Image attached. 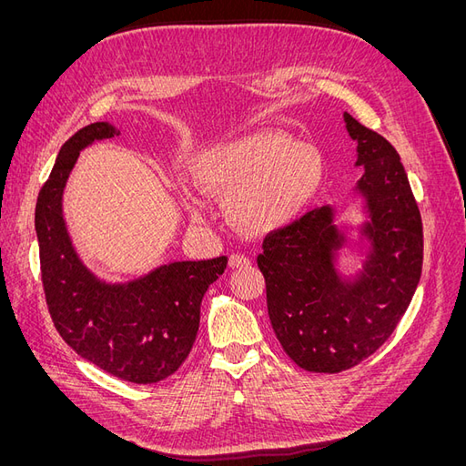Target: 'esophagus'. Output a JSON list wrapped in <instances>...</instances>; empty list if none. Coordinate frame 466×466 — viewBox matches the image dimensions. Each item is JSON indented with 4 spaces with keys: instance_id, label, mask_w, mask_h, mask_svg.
<instances>
[{
    "instance_id": "obj_1",
    "label": "esophagus",
    "mask_w": 466,
    "mask_h": 466,
    "mask_svg": "<svg viewBox=\"0 0 466 466\" xmlns=\"http://www.w3.org/2000/svg\"><path fill=\"white\" fill-rule=\"evenodd\" d=\"M229 266L231 268H248L250 258L245 255H238V252H233V255L229 257Z\"/></svg>"
}]
</instances>
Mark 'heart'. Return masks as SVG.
<instances>
[{
	"mask_svg": "<svg viewBox=\"0 0 466 466\" xmlns=\"http://www.w3.org/2000/svg\"><path fill=\"white\" fill-rule=\"evenodd\" d=\"M192 177L204 194L229 198V214L248 233L284 228L315 198L324 165L317 147L262 128L204 149ZM194 216L202 208L192 202Z\"/></svg>",
	"mask_w": 466,
	"mask_h": 466,
	"instance_id": "b5f03b06",
	"label": "heart"
}]
</instances>
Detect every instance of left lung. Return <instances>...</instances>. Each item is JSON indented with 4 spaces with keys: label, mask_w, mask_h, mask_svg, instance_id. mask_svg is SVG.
<instances>
[{
    "label": "left lung",
    "mask_w": 466,
    "mask_h": 466,
    "mask_svg": "<svg viewBox=\"0 0 466 466\" xmlns=\"http://www.w3.org/2000/svg\"><path fill=\"white\" fill-rule=\"evenodd\" d=\"M344 120L371 218L361 229L371 243L363 272L354 281L336 274L334 250L346 238L329 206L268 233L257 258L276 338L313 373H340L375 354L410 305L424 262L421 216L397 149L348 112Z\"/></svg>",
    "instance_id": "obj_1"
}]
</instances>
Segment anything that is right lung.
I'll list each match as a JSON object with an SVG mask.
<instances>
[{"label":"right lung","instance_id":"1","mask_svg":"<svg viewBox=\"0 0 466 466\" xmlns=\"http://www.w3.org/2000/svg\"><path fill=\"white\" fill-rule=\"evenodd\" d=\"M118 134L115 126L95 122L67 139L38 192L35 228L42 288L56 330L96 368L147 385L171 377L188 358L202 298L223 274L228 257L171 262L115 286L96 279L83 266L62 216L64 187L83 147Z\"/></svg>","mask_w":466,"mask_h":466}]
</instances>
